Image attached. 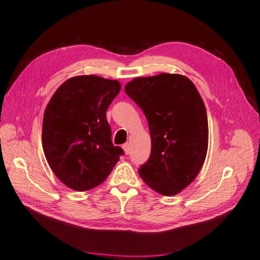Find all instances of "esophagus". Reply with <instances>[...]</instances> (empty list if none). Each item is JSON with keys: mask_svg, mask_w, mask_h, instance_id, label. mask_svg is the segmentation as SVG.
<instances>
[{"mask_svg": "<svg viewBox=\"0 0 260 260\" xmlns=\"http://www.w3.org/2000/svg\"><path fill=\"white\" fill-rule=\"evenodd\" d=\"M123 150H124V153H125L126 155H128L129 154V152H131V146H129V144L128 143H125V144H123Z\"/></svg>", "mask_w": 260, "mask_h": 260, "instance_id": "34e87169", "label": "esophagus"}]
</instances>
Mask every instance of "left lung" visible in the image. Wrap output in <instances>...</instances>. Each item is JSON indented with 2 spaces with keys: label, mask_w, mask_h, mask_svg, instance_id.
I'll return each mask as SVG.
<instances>
[{
  "label": "left lung",
  "mask_w": 260,
  "mask_h": 260,
  "mask_svg": "<svg viewBox=\"0 0 260 260\" xmlns=\"http://www.w3.org/2000/svg\"><path fill=\"white\" fill-rule=\"evenodd\" d=\"M126 94L148 120L152 151L138 170L156 192L175 196L193 182L208 149V120L194 84L180 74L136 77Z\"/></svg>",
  "instance_id": "obj_1"
}]
</instances>
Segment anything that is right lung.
Here are the masks:
<instances>
[{
	"mask_svg": "<svg viewBox=\"0 0 260 260\" xmlns=\"http://www.w3.org/2000/svg\"><path fill=\"white\" fill-rule=\"evenodd\" d=\"M121 84L78 75L56 90L44 111L42 148L54 174L67 187L87 191L102 184L123 150L111 142L106 110Z\"/></svg>",
	"mask_w": 260,
	"mask_h": 260,
	"instance_id": "1",
	"label": "right lung"
}]
</instances>
